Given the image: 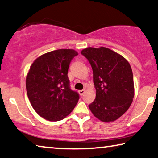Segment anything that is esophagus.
<instances>
[{
	"instance_id": "obj_1",
	"label": "esophagus",
	"mask_w": 158,
	"mask_h": 158,
	"mask_svg": "<svg viewBox=\"0 0 158 158\" xmlns=\"http://www.w3.org/2000/svg\"><path fill=\"white\" fill-rule=\"evenodd\" d=\"M85 89H83V90H80V91H79V94L81 96H82V95H84V93H85Z\"/></svg>"
}]
</instances>
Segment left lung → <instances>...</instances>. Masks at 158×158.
Segmentation results:
<instances>
[{
  "instance_id": "left-lung-1",
  "label": "left lung",
  "mask_w": 158,
  "mask_h": 158,
  "mask_svg": "<svg viewBox=\"0 0 158 158\" xmlns=\"http://www.w3.org/2000/svg\"><path fill=\"white\" fill-rule=\"evenodd\" d=\"M92 67L96 98L89 105L94 116L112 122L127 111L134 97L133 72L123 56L109 48H87L81 52Z\"/></svg>"
}]
</instances>
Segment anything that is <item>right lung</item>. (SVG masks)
<instances>
[{
  "label": "right lung",
  "instance_id": "right-lung-1",
  "mask_svg": "<svg viewBox=\"0 0 158 158\" xmlns=\"http://www.w3.org/2000/svg\"><path fill=\"white\" fill-rule=\"evenodd\" d=\"M77 51L56 49L40 56L26 77L28 98L37 114L49 121L64 119L78 102L79 96L70 89L67 73Z\"/></svg>",
  "mask_w": 158,
  "mask_h": 158
}]
</instances>
